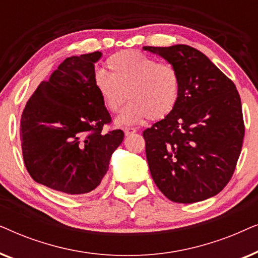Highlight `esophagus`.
<instances>
[{
    "label": "esophagus",
    "instance_id": "esophagus-1",
    "mask_svg": "<svg viewBox=\"0 0 258 258\" xmlns=\"http://www.w3.org/2000/svg\"><path fill=\"white\" fill-rule=\"evenodd\" d=\"M123 130H124L125 136H129V135H132V134L137 132L136 128H132V126H124V128H123Z\"/></svg>",
    "mask_w": 258,
    "mask_h": 258
}]
</instances>
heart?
<instances>
[{
	"label": "heart",
	"mask_w": 258,
	"mask_h": 258,
	"mask_svg": "<svg viewBox=\"0 0 258 258\" xmlns=\"http://www.w3.org/2000/svg\"><path fill=\"white\" fill-rule=\"evenodd\" d=\"M109 73L98 70L94 87L111 114L129 103L118 117L121 124L149 118L160 121L174 111L181 96V76L170 63H161L137 50H123L105 62Z\"/></svg>",
	"instance_id": "obj_1"
}]
</instances>
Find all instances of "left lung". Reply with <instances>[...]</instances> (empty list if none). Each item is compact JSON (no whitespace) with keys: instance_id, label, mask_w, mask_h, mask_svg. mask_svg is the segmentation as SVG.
Here are the masks:
<instances>
[{"instance_id":"8db88e82","label":"left lung","mask_w":258,"mask_h":258,"mask_svg":"<svg viewBox=\"0 0 258 258\" xmlns=\"http://www.w3.org/2000/svg\"><path fill=\"white\" fill-rule=\"evenodd\" d=\"M143 49L167 59L181 76V96L174 111L143 132L155 184L176 203L217 195L232 177L244 137L236 86L189 45Z\"/></svg>"}]
</instances>
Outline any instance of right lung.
<instances>
[{
  "label": "right lung",
  "mask_w": 258,
  "mask_h": 258,
  "mask_svg": "<svg viewBox=\"0 0 258 258\" xmlns=\"http://www.w3.org/2000/svg\"><path fill=\"white\" fill-rule=\"evenodd\" d=\"M100 51L66 58L42 81L21 116V146L35 182L69 195L96 189L124 133L111 130V116L94 87Z\"/></svg>",
  "instance_id": "right-lung-1"
}]
</instances>
